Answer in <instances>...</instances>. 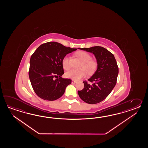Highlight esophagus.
I'll list each match as a JSON object with an SVG mask.
<instances>
[{"label": "esophagus", "instance_id": "34e87169", "mask_svg": "<svg viewBox=\"0 0 148 148\" xmlns=\"http://www.w3.org/2000/svg\"><path fill=\"white\" fill-rule=\"evenodd\" d=\"M71 83H72V84H75V83H76V81L74 80H72Z\"/></svg>", "mask_w": 148, "mask_h": 148}]
</instances>
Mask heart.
<instances>
[{
    "mask_svg": "<svg viewBox=\"0 0 148 148\" xmlns=\"http://www.w3.org/2000/svg\"><path fill=\"white\" fill-rule=\"evenodd\" d=\"M76 55L82 61L83 63L81 66L80 70L71 69L66 72V76L68 78L71 79L75 80H78L82 77H84L86 75V70L89 74H92L96 71L97 67V63L94 60H92V57L89 54L84 52L79 51ZM70 57L69 56H66L63 58L62 61V64L64 69H69L70 68ZM85 70H84V69Z\"/></svg>",
    "mask_w": 148,
    "mask_h": 148,
    "instance_id": "heart-1",
    "label": "heart"
}]
</instances>
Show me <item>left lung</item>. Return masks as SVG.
<instances>
[{
  "instance_id": "8db88e82",
  "label": "left lung",
  "mask_w": 148,
  "mask_h": 148,
  "mask_svg": "<svg viewBox=\"0 0 148 148\" xmlns=\"http://www.w3.org/2000/svg\"><path fill=\"white\" fill-rule=\"evenodd\" d=\"M78 49L92 53L97 63L96 71L88 79L92 84L83 82L84 88L78 91L79 96L88 104H97L107 97L116 84L119 73L116 61L113 54L101 47Z\"/></svg>"
}]
</instances>
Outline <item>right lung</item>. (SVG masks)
I'll use <instances>...</instances> for the list:
<instances>
[{"label":"right lung","instance_id":"obj_1","mask_svg":"<svg viewBox=\"0 0 148 148\" xmlns=\"http://www.w3.org/2000/svg\"><path fill=\"white\" fill-rule=\"evenodd\" d=\"M77 50L49 42L35 50L31 57L28 74L32 87L39 97L53 101L64 94L71 80L61 77L64 74L62 61L67 54Z\"/></svg>","mask_w":148,"mask_h":148}]
</instances>
